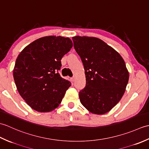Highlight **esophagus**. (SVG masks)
I'll return each instance as SVG.
<instances>
[{
  "label": "esophagus",
  "mask_w": 149,
  "mask_h": 149,
  "mask_svg": "<svg viewBox=\"0 0 149 149\" xmlns=\"http://www.w3.org/2000/svg\"><path fill=\"white\" fill-rule=\"evenodd\" d=\"M71 81H72V82H74V81H75V77H72L71 78Z\"/></svg>",
  "instance_id": "1"
}]
</instances>
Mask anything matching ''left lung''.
Instances as JSON below:
<instances>
[{
  "label": "left lung",
  "instance_id": "obj_1",
  "mask_svg": "<svg viewBox=\"0 0 149 149\" xmlns=\"http://www.w3.org/2000/svg\"><path fill=\"white\" fill-rule=\"evenodd\" d=\"M74 47L83 61L86 86L79 97L90 112L103 115L115 107L125 93L129 72L120 54L95 37L72 38Z\"/></svg>",
  "mask_w": 149,
  "mask_h": 149
}]
</instances>
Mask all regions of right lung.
Listing matches in <instances>:
<instances>
[{"label": "right lung", "instance_id": "obj_1", "mask_svg": "<svg viewBox=\"0 0 149 149\" xmlns=\"http://www.w3.org/2000/svg\"><path fill=\"white\" fill-rule=\"evenodd\" d=\"M73 46L67 37L48 36L31 43L18 56L13 77L18 93L31 108L46 113L57 108L71 86L58 71Z\"/></svg>", "mask_w": 149, "mask_h": 149}]
</instances>
